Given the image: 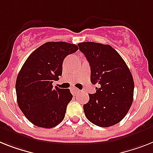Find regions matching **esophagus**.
Masks as SVG:
<instances>
[{
	"instance_id": "34e87169",
	"label": "esophagus",
	"mask_w": 153,
	"mask_h": 153,
	"mask_svg": "<svg viewBox=\"0 0 153 153\" xmlns=\"http://www.w3.org/2000/svg\"><path fill=\"white\" fill-rule=\"evenodd\" d=\"M71 91H72V93H73V94L76 95V94H77L78 93H79V90L76 88H71Z\"/></svg>"
}]
</instances>
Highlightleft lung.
I'll list each match as a JSON object with an SVG mask.
<instances>
[{
	"label": "left lung",
	"instance_id": "8db88e82",
	"mask_svg": "<svg viewBox=\"0 0 153 153\" xmlns=\"http://www.w3.org/2000/svg\"><path fill=\"white\" fill-rule=\"evenodd\" d=\"M91 66V81L98 84L84 105L86 117L98 127H108L124 118L133 102V76L122 57L110 45L78 44Z\"/></svg>",
	"mask_w": 153,
	"mask_h": 153
}]
</instances>
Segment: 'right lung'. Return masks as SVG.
Instances as JSON below:
<instances>
[{
	"label": "right lung",
	"instance_id": "obj_1",
	"mask_svg": "<svg viewBox=\"0 0 153 153\" xmlns=\"http://www.w3.org/2000/svg\"><path fill=\"white\" fill-rule=\"evenodd\" d=\"M78 50L76 45L47 42L27 58L16 83L19 107L33 124L52 128L65 117L73 95L69 89L53 88L62 74L63 60Z\"/></svg>",
	"mask_w": 153,
	"mask_h": 153
}]
</instances>
